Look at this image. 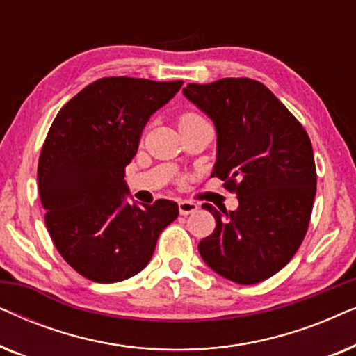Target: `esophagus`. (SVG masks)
Returning a JSON list of instances; mask_svg holds the SVG:
<instances>
[{
	"mask_svg": "<svg viewBox=\"0 0 356 356\" xmlns=\"http://www.w3.org/2000/svg\"><path fill=\"white\" fill-rule=\"evenodd\" d=\"M178 209L181 216H189V213L197 211V204L194 201H186V199H184V201L178 202Z\"/></svg>",
	"mask_w": 356,
	"mask_h": 356,
	"instance_id": "1",
	"label": "esophagus"
}]
</instances>
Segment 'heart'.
<instances>
[{"label":"heart","mask_w":356,"mask_h":356,"mask_svg":"<svg viewBox=\"0 0 356 356\" xmlns=\"http://www.w3.org/2000/svg\"><path fill=\"white\" fill-rule=\"evenodd\" d=\"M201 120H204V118L199 113H196V111H184V113L178 116V126H179V129H181L186 124H191V123H194V121H201Z\"/></svg>","instance_id":"b5f03b06"}]
</instances>
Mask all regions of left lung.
Returning <instances> with one entry per match:
<instances>
[{
	"label": "left lung",
	"instance_id": "8db88e82",
	"mask_svg": "<svg viewBox=\"0 0 356 356\" xmlns=\"http://www.w3.org/2000/svg\"><path fill=\"white\" fill-rule=\"evenodd\" d=\"M183 94L217 129L213 173L238 197L236 211H217L216 230L199 243L206 264L251 285L289 264L308 232L316 196L313 145L303 126L259 81L225 77L188 84Z\"/></svg>",
	"mask_w": 356,
	"mask_h": 356
}]
</instances>
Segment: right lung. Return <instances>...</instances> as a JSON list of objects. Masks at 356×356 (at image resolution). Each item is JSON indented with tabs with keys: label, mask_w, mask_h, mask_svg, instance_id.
<instances>
[{
	"label": "right lung",
	"mask_w": 356,
	"mask_h": 356,
	"mask_svg": "<svg viewBox=\"0 0 356 356\" xmlns=\"http://www.w3.org/2000/svg\"><path fill=\"white\" fill-rule=\"evenodd\" d=\"M183 81L102 77L58 111L38 159V193L53 245L82 277L129 279L149 264L178 204L124 201V168L138 152L150 115Z\"/></svg>",
	"instance_id": "1"
}]
</instances>
